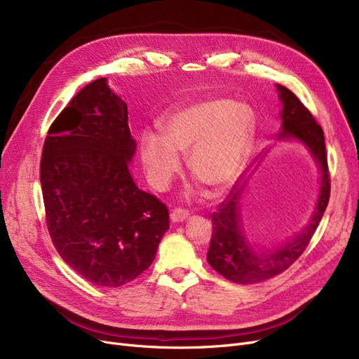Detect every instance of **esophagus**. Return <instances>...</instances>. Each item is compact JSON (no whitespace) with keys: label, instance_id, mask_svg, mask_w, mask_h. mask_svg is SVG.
Returning <instances> with one entry per match:
<instances>
[{"label":"esophagus","instance_id":"1","mask_svg":"<svg viewBox=\"0 0 359 359\" xmlns=\"http://www.w3.org/2000/svg\"><path fill=\"white\" fill-rule=\"evenodd\" d=\"M187 218H189V212L184 211V210H180V208L175 210L172 214H170V219H172L173 222H182Z\"/></svg>","mask_w":359,"mask_h":359}]
</instances>
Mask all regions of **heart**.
Returning <instances> with one entry per match:
<instances>
[{"mask_svg":"<svg viewBox=\"0 0 359 359\" xmlns=\"http://www.w3.org/2000/svg\"><path fill=\"white\" fill-rule=\"evenodd\" d=\"M164 135L147 130L141 137V161L149 182L163 191L180 172V154L195 179L221 194L240 175L253 140L248 107L225 99L183 106L163 122Z\"/></svg>","mask_w":359,"mask_h":359,"instance_id":"obj_1","label":"heart"}]
</instances>
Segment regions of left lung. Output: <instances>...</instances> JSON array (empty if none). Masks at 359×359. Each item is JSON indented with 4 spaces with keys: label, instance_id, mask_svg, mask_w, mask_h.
Here are the masks:
<instances>
[{
    "label": "left lung",
    "instance_id": "8db88e82",
    "mask_svg": "<svg viewBox=\"0 0 359 359\" xmlns=\"http://www.w3.org/2000/svg\"><path fill=\"white\" fill-rule=\"evenodd\" d=\"M276 90L282 103V130L278 140H297L310 151L320 170V189L314 212L306 229L279 248L263 253H256L252 249L243 231L240 201L246 183L240 187L234 186L227 199L219 203L218 211L212 214V238L206 259L211 268L225 279L243 285L257 284L288 269L309 246L330 198V176L323 129L291 90L279 84H276Z\"/></svg>",
    "mask_w": 359,
    "mask_h": 359
}]
</instances>
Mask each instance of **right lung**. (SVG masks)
I'll use <instances>...</instances> for the list:
<instances>
[{
    "label": "right lung",
    "instance_id": "obj_1",
    "mask_svg": "<svg viewBox=\"0 0 359 359\" xmlns=\"http://www.w3.org/2000/svg\"><path fill=\"white\" fill-rule=\"evenodd\" d=\"M135 148L128 106L106 79L75 94L43 144L49 236L67 265L97 287L116 288L140 276L168 230L165 205L132 179Z\"/></svg>",
    "mask_w": 359,
    "mask_h": 359
}]
</instances>
